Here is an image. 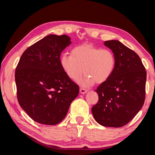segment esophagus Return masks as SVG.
Wrapping results in <instances>:
<instances>
[{
  "label": "esophagus",
  "instance_id": "1",
  "mask_svg": "<svg viewBox=\"0 0 155 155\" xmlns=\"http://www.w3.org/2000/svg\"><path fill=\"white\" fill-rule=\"evenodd\" d=\"M88 92V90L86 89V88H80V93L81 94H85L86 93H87Z\"/></svg>",
  "mask_w": 155,
  "mask_h": 155
}]
</instances>
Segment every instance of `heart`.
Segmentation results:
<instances>
[{"mask_svg": "<svg viewBox=\"0 0 155 155\" xmlns=\"http://www.w3.org/2000/svg\"><path fill=\"white\" fill-rule=\"evenodd\" d=\"M61 64L72 81L77 80L84 72L86 76L79 80V83L88 87L94 83H103L110 77L116 65V58L108 49L84 44L72 48L71 55L62 54Z\"/></svg>", "mask_w": 155, "mask_h": 155, "instance_id": "1", "label": "heart"}]
</instances>
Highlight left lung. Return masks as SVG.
I'll use <instances>...</instances> for the list:
<instances>
[{"mask_svg": "<svg viewBox=\"0 0 155 155\" xmlns=\"http://www.w3.org/2000/svg\"><path fill=\"white\" fill-rule=\"evenodd\" d=\"M116 65L110 77L95 90L98 103L92 108L93 117L104 127H121L135 117L145 100L147 72L135 52L118 41H108Z\"/></svg>", "mask_w": 155, "mask_h": 155, "instance_id": "1", "label": "left lung"}]
</instances>
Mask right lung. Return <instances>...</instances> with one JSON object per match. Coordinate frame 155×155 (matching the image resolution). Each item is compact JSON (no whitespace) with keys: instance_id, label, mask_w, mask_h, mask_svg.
<instances>
[{"instance_id":"add662e5","label":"right lung","mask_w":155,"mask_h":155,"mask_svg":"<svg viewBox=\"0 0 155 155\" xmlns=\"http://www.w3.org/2000/svg\"><path fill=\"white\" fill-rule=\"evenodd\" d=\"M71 43L67 35H49L26 49L16 66L18 103L38 123H61L79 93L61 64V52Z\"/></svg>"}]
</instances>
